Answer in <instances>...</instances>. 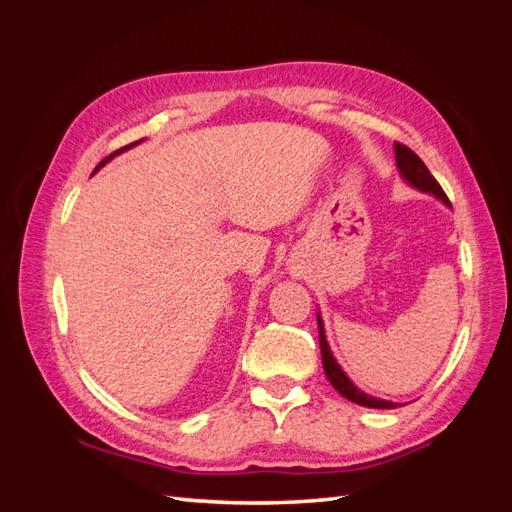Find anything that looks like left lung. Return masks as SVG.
I'll use <instances>...</instances> for the list:
<instances>
[{
    "label": "left lung",
    "instance_id": "8db88e82",
    "mask_svg": "<svg viewBox=\"0 0 512 512\" xmlns=\"http://www.w3.org/2000/svg\"><path fill=\"white\" fill-rule=\"evenodd\" d=\"M395 160H397V166H399V173L404 175V179L414 185V188H418L421 192H429L436 198H440L442 203H451L448 200V196L444 194L442 185L436 181V177H433L429 173V168L425 166V162L416 156V153L401 145V143H395ZM318 335H320V352H322V367H324V374H327L329 382L333 384V389L344 395L346 399L354 401V404L359 406H365V408H397V404H393V401H384V399H376V397H369L365 395L363 391L356 389V386L350 382V378L344 374L342 367L337 365V361L333 359V354L329 350V344H327V337H324V327H322V320L318 316Z\"/></svg>",
    "mask_w": 512,
    "mask_h": 512
}]
</instances>
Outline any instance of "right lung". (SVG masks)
I'll return each instance as SVG.
<instances>
[{
    "mask_svg": "<svg viewBox=\"0 0 512 512\" xmlns=\"http://www.w3.org/2000/svg\"><path fill=\"white\" fill-rule=\"evenodd\" d=\"M136 143H141V141H136ZM136 143H132V145H126V147H121V149H117V151H113V153H111V156H108V158H104V160H102V162H100V164H98V166H96V170H98V168H100V166H104V164H106V162H108V160H111V158H113V156H117V153H121V151H126V149H130V147H134V145H136ZM96 170H94V173H96Z\"/></svg>",
    "mask_w": 512,
    "mask_h": 512,
    "instance_id": "right-lung-1",
    "label": "right lung"
}]
</instances>
